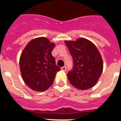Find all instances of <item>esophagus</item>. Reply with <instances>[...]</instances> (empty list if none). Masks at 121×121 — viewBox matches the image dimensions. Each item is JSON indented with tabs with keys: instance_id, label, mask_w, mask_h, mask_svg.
I'll use <instances>...</instances> for the list:
<instances>
[{
	"instance_id": "34e87169",
	"label": "esophagus",
	"mask_w": 121,
	"mask_h": 121,
	"mask_svg": "<svg viewBox=\"0 0 121 121\" xmlns=\"http://www.w3.org/2000/svg\"><path fill=\"white\" fill-rule=\"evenodd\" d=\"M61 70H63V71H66V66H63V67H61Z\"/></svg>"
}]
</instances>
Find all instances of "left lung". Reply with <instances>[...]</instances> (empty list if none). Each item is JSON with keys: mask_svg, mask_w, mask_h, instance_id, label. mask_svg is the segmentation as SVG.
<instances>
[{"mask_svg": "<svg viewBox=\"0 0 121 121\" xmlns=\"http://www.w3.org/2000/svg\"><path fill=\"white\" fill-rule=\"evenodd\" d=\"M72 55L73 68L68 72L70 83L80 90L92 88L97 82L103 70L101 55L96 46L85 38L65 41Z\"/></svg>", "mask_w": 121, "mask_h": 121, "instance_id": "8db88e82", "label": "left lung"}]
</instances>
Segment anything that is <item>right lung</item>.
<instances>
[{"label": "right lung", "instance_id": "right-lung-1", "mask_svg": "<svg viewBox=\"0 0 121 121\" xmlns=\"http://www.w3.org/2000/svg\"><path fill=\"white\" fill-rule=\"evenodd\" d=\"M55 46L46 38H38L27 44L21 55L22 77L33 90L43 92L50 87L56 72L60 70L51 55Z\"/></svg>", "mask_w": 121, "mask_h": 121}]
</instances>
